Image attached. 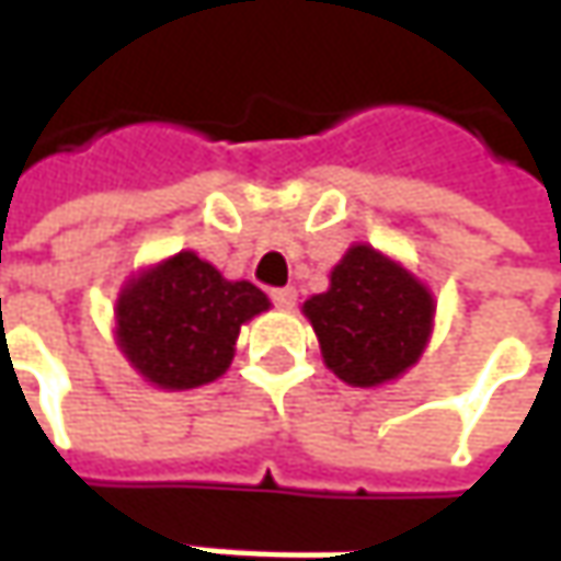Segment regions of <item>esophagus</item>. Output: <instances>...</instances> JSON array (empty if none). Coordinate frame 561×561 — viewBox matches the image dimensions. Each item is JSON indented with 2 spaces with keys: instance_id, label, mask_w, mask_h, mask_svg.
<instances>
[{
  "instance_id": "esophagus-1",
  "label": "esophagus",
  "mask_w": 561,
  "mask_h": 561,
  "mask_svg": "<svg viewBox=\"0 0 561 561\" xmlns=\"http://www.w3.org/2000/svg\"><path fill=\"white\" fill-rule=\"evenodd\" d=\"M271 302H274L277 309H293V306H296V290H293V287H274V290H271Z\"/></svg>"
}]
</instances>
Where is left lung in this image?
I'll use <instances>...</instances> for the list:
<instances>
[{
	"label": "left lung",
	"instance_id": "left-lung-1",
	"mask_svg": "<svg viewBox=\"0 0 561 561\" xmlns=\"http://www.w3.org/2000/svg\"><path fill=\"white\" fill-rule=\"evenodd\" d=\"M302 312L328 368L353 387H375L419 362L434 299L377 249L353 247L331 274V290L312 296Z\"/></svg>",
	"mask_w": 561,
	"mask_h": 561
}]
</instances>
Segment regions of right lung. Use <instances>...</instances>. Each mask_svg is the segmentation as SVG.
I'll return each mask as SVG.
<instances>
[{
  "label": "right lung",
  "mask_w": 561,
  "mask_h": 561,
  "mask_svg": "<svg viewBox=\"0 0 561 561\" xmlns=\"http://www.w3.org/2000/svg\"><path fill=\"white\" fill-rule=\"evenodd\" d=\"M265 309L259 287L225 280L199 255L181 252L124 287L118 343L152 383L190 390L225 375L240 324Z\"/></svg>",
  "instance_id": "right-lung-1"
}]
</instances>
